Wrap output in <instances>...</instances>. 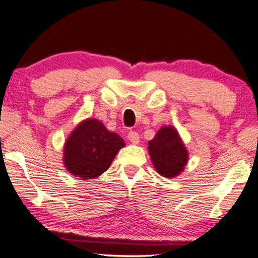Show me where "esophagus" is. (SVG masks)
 I'll return each mask as SVG.
<instances>
[{
	"mask_svg": "<svg viewBox=\"0 0 258 258\" xmlns=\"http://www.w3.org/2000/svg\"><path fill=\"white\" fill-rule=\"evenodd\" d=\"M128 140L132 142L133 144H138V143H140V135H138L136 132H129Z\"/></svg>",
	"mask_w": 258,
	"mask_h": 258,
	"instance_id": "esophagus-1",
	"label": "esophagus"
}]
</instances>
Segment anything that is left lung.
Returning a JSON list of instances; mask_svg holds the SVG:
<instances>
[{
	"instance_id": "1",
	"label": "left lung",
	"mask_w": 258,
	"mask_h": 258,
	"mask_svg": "<svg viewBox=\"0 0 258 258\" xmlns=\"http://www.w3.org/2000/svg\"><path fill=\"white\" fill-rule=\"evenodd\" d=\"M148 149L154 168L167 179L179 176L188 164V150L173 125L161 126Z\"/></svg>"
}]
</instances>
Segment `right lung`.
Returning <instances> with one entry per match:
<instances>
[{"label": "right lung", "instance_id": "obj_1", "mask_svg": "<svg viewBox=\"0 0 258 258\" xmlns=\"http://www.w3.org/2000/svg\"><path fill=\"white\" fill-rule=\"evenodd\" d=\"M125 145L122 137L109 132L101 121L79 122L63 146V164L82 180L96 179L109 168L117 152Z\"/></svg>", "mask_w": 258, "mask_h": 258}]
</instances>
